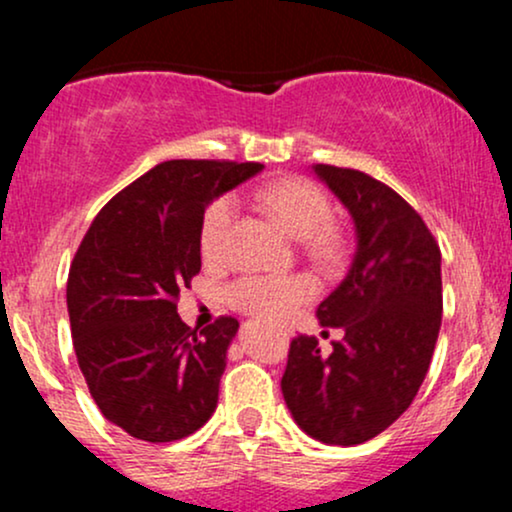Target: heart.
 Returning a JSON list of instances; mask_svg holds the SVG:
<instances>
[{
	"instance_id": "b5f03b06",
	"label": "heart",
	"mask_w": 512,
	"mask_h": 512,
	"mask_svg": "<svg viewBox=\"0 0 512 512\" xmlns=\"http://www.w3.org/2000/svg\"><path fill=\"white\" fill-rule=\"evenodd\" d=\"M257 202L272 219L289 233L303 240L315 260H330L339 248V236L332 226V204L315 182L305 178H281L257 190ZM236 199L216 197L199 223V250L207 262H221L228 252ZM315 293L313 281L305 274H248L240 276L226 289V298L240 313L260 320H279L293 313L298 305L310 301Z\"/></svg>"
}]
</instances>
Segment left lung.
Instances as JSON below:
<instances>
[{
    "label": "left lung",
    "instance_id": "1",
    "mask_svg": "<svg viewBox=\"0 0 512 512\" xmlns=\"http://www.w3.org/2000/svg\"><path fill=\"white\" fill-rule=\"evenodd\" d=\"M313 170L356 228L349 274L317 305L320 325L344 337L322 356L315 337L298 334L281 392L310 438L361 445L409 409L431 366L443 315L440 248L385 182L325 163Z\"/></svg>",
    "mask_w": 512,
    "mask_h": 512
}]
</instances>
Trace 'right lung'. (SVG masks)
I'll return each instance as SVG.
<instances>
[{
	"label": "right lung",
	"mask_w": 512,
	"mask_h": 512,
	"mask_svg": "<svg viewBox=\"0 0 512 512\" xmlns=\"http://www.w3.org/2000/svg\"><path fill=\"white\" fill-rule=\"evenodd\" d=\"M262 163L163 161L98 211L67 281L76 361L108 421L146 443L202 428L219 402L236 317L202 332L178 315L202 269L199 223L211 199Z\"/></svg>",
	"instance_id": "obj_1"
}]
</instances>
